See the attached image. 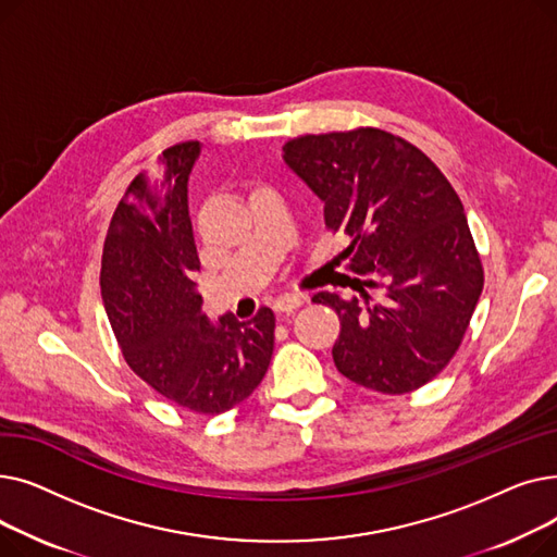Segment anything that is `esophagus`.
I'll list each match as a JSON object with an SVG mask.
<instances>
[{
  "mask_svg": "<svg viewBox=\"0 0 557 557\" xmlns=\"http://www.w3.org/2000/svg\"><path fill=\"white\" fill-rule=\"evenodd\" d=\"M305 305V298L302 296H280L277 300H275V311H280V313H290V311H296L298 307H302Z\"/></svg>",
  "mask_w": 557,
  "mask_h": 557,
  "instance_id": "1",
  "label": "esophagus"
}]
</instances>
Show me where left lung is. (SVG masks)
I'll return each instance as SVG.
<instances>
[{
    "instance_id": "1",
    "label": "left lung",
    "mask_w": 557,
    "mask_h": 557,
    "mask_svg": "<svg viewBox=\"0 0 557 557\" xmlns=\"http://www.w3.org/2000/svg\"><path fill=\"white\" fill-rule=\"evenodd\" d=\"M282 153L347 239L349 269L366 275L352 282L361 298H311L341 318L338 372L384 395L424 386L456 355L483 290L458 194L413 144L379 128L302 135Z\"/></svg>"
}]
</instances>
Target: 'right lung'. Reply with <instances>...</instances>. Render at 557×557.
<instances>
[{
  "instance_id": "add662e5",
  "label": "right lung",
  "mask_w": 557,
  "mask_h": 557,
  "mask_svg": "<svg viewBox=\"0 0 557 557\" xmlns=\"http://www.w3.org/2000/svg\"><path fill=\"white\" fill-rule=\"evenodd\" d=\"M200 156L183 141L139 173L112 214L101 259V296L116 343L137 376L169 401L219 416L261 384L275 345V315L223 313L212 323L191 280L200 271L187 183Z\"/></svg>"
}]
</instances>
